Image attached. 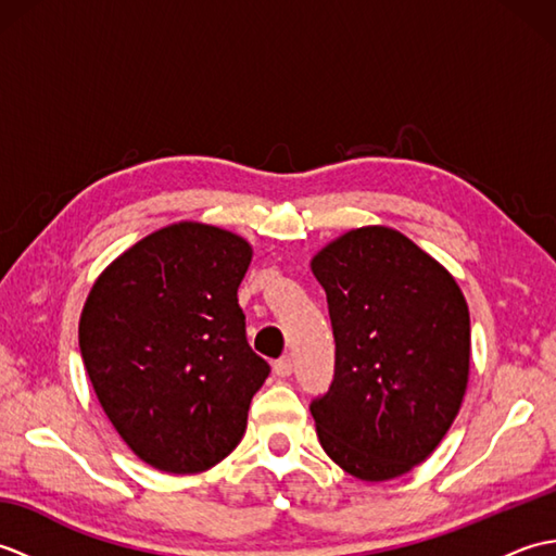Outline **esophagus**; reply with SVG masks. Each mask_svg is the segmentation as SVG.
I'll return each instance as SVG.
<instances>
[{
	"label": "esophagus",
	"mask_w": 556,
	"mask_h": 556,
	"mask_svg": "<svg viewBox=\"0 0 556 556\" xmlns=\"http://www.w3.org/2000/svg\"><path fill=\"white\" fill-rule=\"evenodd\" d=\"M293 372V358L285 356L275 363V375L277 377H289Z\"/></svg>",
	"instance_id": "34e87169"
}]
</instances>
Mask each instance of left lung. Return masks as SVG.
Listing matches in <instances>:
<instances>
[{"label":"left lung","mask_w":556,"mask_h":556,"mask_svg":"<svg viewBox=\"0 0 556 556\" xmlns=\"http://www.w3.org/2000/svg\"><path fill=\"white\" fill-rule=\"evenodd\" d=\"M337 358L311 413L327 456L380 482L422 464L452 428L470 368V317L454 277L404 233L361 227L313 257Z\"/></svg>","instance_id":"left-lung-1"}]
</instances>
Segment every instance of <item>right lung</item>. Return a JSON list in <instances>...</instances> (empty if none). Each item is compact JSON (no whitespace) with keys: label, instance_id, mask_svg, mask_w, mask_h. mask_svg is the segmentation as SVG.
Instances as JSON below:
<instances>
[{"label":"right lung","instance_id":"1","mask_svg":"<svg viewBox=\"0 0 556 556\" xmlns=\"http://www.w3.org/2000/svg\"><path fill=\"white\" fill-rule=\"evenodd\" d=\"M241 236L179 222L102 271L78 346L92 389L131 452L164 473H200L241 442L269 375L245 339Z\"/></svg>","mask_w":556,"mask_h":556}]
</instances>
